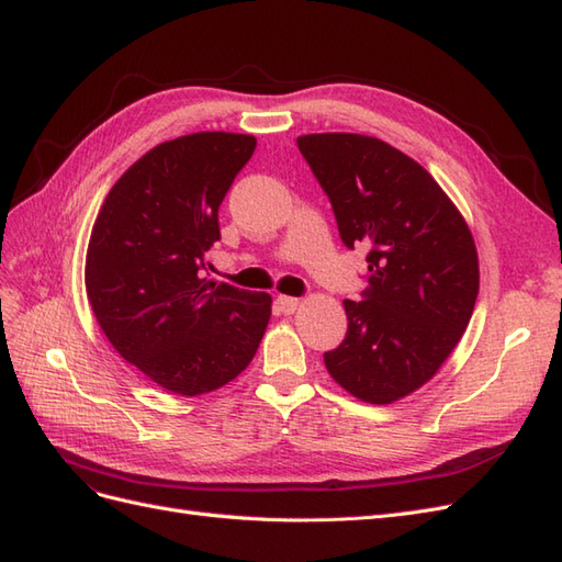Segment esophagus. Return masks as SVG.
<instances>
[{
	"mask_svg": "<svg viewBox=\"0 0 562 562\" xmlns=\"http://www.w3.org/2000/svg\"><path fill=\"white\" fill-rule=\"evenodd\" d=\"M274 304H277V310L281 314H293L300 307V300L297 297H288V295H279Z\"/></svg>",
	"mask_w": 562,
	"mask_h": 562,
	"instance_id": "obj_1",
	"label": "esophagus"
}]
</instances>
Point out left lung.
<instances>
[{"label": "left lung", "mask_w": 562, "mask_h": 562, "mask_svg": "<svg viewBox=\"0 0 562 562\" xmlns=\"http://www.w3.org/2000/svg\"><path fill=\"white\" fill-rule=\"evenodd\" d=\"M297 147L330 199L339 239L368 248V288L345 300L347 335L323 361L356 398L394 403L436 375L469 326L473 236L438 182L384 140L314 133Z\"/></svg>", "instance_id": "obj_1"}]
</instances>
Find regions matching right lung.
<instances>
[{"instance_id":"1","label":"right lung","mask_w":562,"mask_h":562,"mask_svg":"<svg viewBox=\"0 0 562 562\" xmlns=\"http://www.w3.org/2000/svg\"><path fill=\"white\" fill-rule=\"evenodd\" d=\"M258 140L192 133L149 149L114 182L87 250V295L110 345L180 396L232 382L252 361L271 297L203 279L217 211Z\"/></svg>"}]
</instances>
